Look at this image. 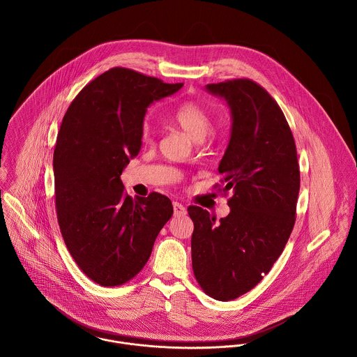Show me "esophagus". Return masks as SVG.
<instances>
[{"label":"esophagus","instance_id":"1","mask_svg":"<svg viewBox=\"0 0 357 357\" xmlns=\"http://www.w3.org/2000/svg\"><path fill=\"white\" fill-rule=\"evenodd\" d=\"M173 208H174V215H185L187 214L185 206L180 202H173Z\"/></svg>","mask_w":357,"mask_h":357}]
</instances>
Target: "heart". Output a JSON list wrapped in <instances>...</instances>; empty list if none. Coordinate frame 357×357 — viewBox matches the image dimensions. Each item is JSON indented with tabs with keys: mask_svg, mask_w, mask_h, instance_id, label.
Masks as SVG:
<instances>
[{
	"mask_svg": "<svg viewBox=\"0 0 357 357\" xmlns=\"http://www.w3.org/2000/svg\"><path fill=\"white\" fill-rule=\"evenodd\" d=\"M170 121L183 129L194 142H202L211 130V115L201 102H180L170 114ZM142 140L144 143L153 142V129L150 125H144L142 129Z\"/></svg>",
	"mask_w": 357,
	"mask_h": 357,
	"instance_id": "1",
	"label": "heart"
}]
</instances>
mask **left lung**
<instances>
[{"label":"left lung","mask_w":357,"mask_h":357,"mask_svg":"<svg viewBox=\"0 0 357 357\" xmlns=\"http://www.w3.org/2000/svg\"><path fill=\"white\" fill-rule=\"evenodd\" d=\"M206 89L231 109V139L214 188L232 197L220 221L188 207L192 269L207 296L231 301L255 287L282 255L296 222L300 165L286 116L262 86L241 78Z\"/></svg>","instance_id":"1"}]
</instances>
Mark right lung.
Instances as JSON below:
<instances>
[{"label": "right lung", "instance_id": "obj_1", "mask_svg": "<svg viewBox=\"0 0 357 357\" xmlns=\"http://www.w3.org/2000/svg\"><path fill=\"white\" fill-rule=\"evenodd\" d=\"M181 86L114 67L89 82L64 114L53 153L57 221L70 255L100 286L133 279L173 214L162 194L129 197L121 174L140 153L147 107Z\"/></svg>", "mask_w": 357, "mask_h": 357}]
</instances>
